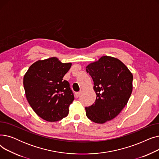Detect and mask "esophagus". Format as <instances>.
Returning a JSON list of instances; mask_svg holds the SVG:
<instances>
[{
    "label": "esophagus",
    "instance_id": "34e87169",
    "mask_svg": "<svg viewBox=\"0 0 159 159\" xmlns=\"http://www.w3.org/2000/svg\"><path fill=\"white\" fill-rule=\"evenodd\" d=\"M80 94H81V92H80V91H79V92H77L76 93H75V95H76V97H80Z\"/></svg>",
    "mask_w": 159,
    "mask_h": 159
}]
</instances>
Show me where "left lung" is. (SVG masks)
I'll return each instance as SVG.
<instances>
[{
  "instance_id": "1",
  "label": "left lung",
  "mask_w": 159,
  "mask_h": 159,
  "mask_svg": "<svg viewBox=\"0 0 159 159\" xmlns=\"http://www.w3.org/2000/svg\"><path fill=\"white\" fill-rule=\"evenodd\" d=\"M86 68L97 95L94 104L86 107V114L91 121L103 124L116 117L126 106L133 89V75L120 60L109 56Z\"/></svg>"
}]
</instances>
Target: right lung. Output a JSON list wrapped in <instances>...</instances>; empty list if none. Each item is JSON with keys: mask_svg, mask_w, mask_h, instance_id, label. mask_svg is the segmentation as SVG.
Returning a JSON list of instances; mask_svg holds the SVG:
<instances>
[{"mask_svg": "<svg viewBox=\"0 0 159 159\" xmlns=\"http://www.w3.org/2000/svg\"><path fill=\"white\" fill-rule=\"evenodd\" d=\"M71 63H62L56 57L33 63L24 75L25 93L32 109L40 118L56 122L68 115L74 100L70 83L63 77Z\"/></svg>", "mask_w": 159, "mask_h": 159, "instance_id": "add662e5", "label": "right lung"}]
</instances>
